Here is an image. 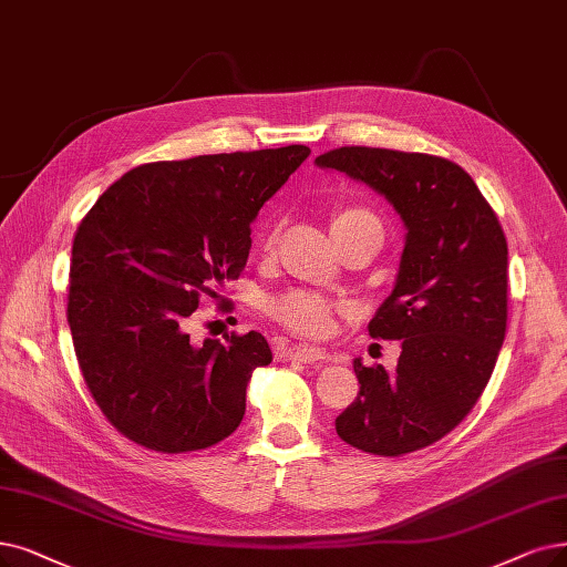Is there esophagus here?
<instances>
[{
	"label": "esophagus",
	"mask_w": 567,
	"mask_h": 567,
	"mask_svg": "<svg viewBox=\"0 0 567 567\" xmlns=\"http://www.w3.org/2000/svg\"><path fill=\"white\" fill-rule=\"evenodd\" d=\"M277 355L281 360H300V362H316V360H326L330 358L323 349L319 347H281L277 349Z\"/></svg>",
	"instance_id": "34e87169"
}]
</instances>
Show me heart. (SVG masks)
<instances>
[{
	"label": "heart",
	"instance_id": "obj_1",
	"mask_svg": "<svg viewBox=\"0 0 567 567\" xmlns=\"http://www.w3.org/2000/svg\"><path fill=\"white\" fill-rule=\"evenodd\" d=\"M330 228H332L334 239H342L344 235H351L362 228L381 230V223L365 207L344 205V207H337L332 212ZM277 233H279V228L275 225L267 237V248L275 246ZM267 311L271 319L279 321L284 328H288L292 332L319 337V334H326L332 326L334 305L328 298L319 296V292L290 290V292H284V296H279V298H271L267 302Z\"/></svg>",
	"mask_w": 567,
	"mask_h": 567
}]
</instances>
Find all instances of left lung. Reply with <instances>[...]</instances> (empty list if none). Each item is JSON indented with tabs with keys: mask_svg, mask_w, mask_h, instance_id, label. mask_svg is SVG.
Returning <instances> with one entry per match:
<instances>
[{
	"mask_svg": "<svg viewBox=\"0 0 567 567\" xmlns=\"http://www.w3.org/2000/svg\"><path fill=\"white\" fill-rule=\"evenodd\" d=\"M316 165L386 197L406 228L393 292L368 326L402 339L398 368L355 358L360 391L334 427L368 454H412L451 433L493 374L507 330V239L472 176L444 157L342 146Z\"/></svg>",
	"mask_w": 567,
	"mask_h": 567,
	"instance_id": "left-lung-1",
	"label": "left lung"
}]
</instances>
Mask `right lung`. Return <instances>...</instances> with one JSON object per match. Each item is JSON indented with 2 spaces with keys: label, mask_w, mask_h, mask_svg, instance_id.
I'll use <instances>...</instances> for the list:
<instances>
[{
  "label": "right lung",
  "mask_w": 567,
  "mask_h": 567,
  "mask_svg": "<svg viewBox=\"0 0 567 567\" xmlns=\"http://www.w3.org/2000/svg\"><path fill=\"white\" fill-rule=\"evenodd\" d=\"M309 153L292 144L140 165L81 220L66 321L87 391L134 444L184 454L241 423L248 381L271 362L267 339L251 330L195 344L188 321L202 296L239 279L254 218Z\"/></svg>",
  "instance_id": "right-lung-1"
}]
</instances>
